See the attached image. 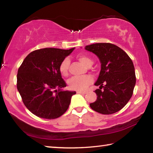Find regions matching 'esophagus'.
Segmentation results:
<instances>
[{
	"label": "esophagus",
	"instance_id": "obj_1",
	"mask_svg": "<svg viewBox=\"0 0 153 153\" xmlns=\"http://www.w3.org/2000/svg\"><path fill=\"white\" fill-rule=\"evenodd\" d=\"M77 94H86V92L85 91H77Z\"/></svg>",
	"mask_w": 153,
	"mask_h": 153
}]
</instances>
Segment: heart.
I'll use <instances>...</instances> for the list:
<instances>
[{
  "mask_svg": "<svg viewBox=\"0 0 153 153\" xmlns=\"http://www.w3.org/2000/svg\"><path fill=\"white\" fill-rule=\"evenodd\" d=\"M77 59L84 64L85 66L90 67L92 65V60L86 55H78ZM69 60L68 59H65L60 64L59 70L63 76H67L69 73ZM93 81L92 77L86 75L84 76H74L69 80L68 84L70 88L76 90H84L91 84Z\"/></svg>",
  "mask_w": 153,
  "mask_h": 153,
  "instance_id": "obj_1",
  "label": "heart"
}]
</instances>
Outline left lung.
<instances>
[{"instance_id": "left-lung-1", "label": "left lung", "mask_w": 153, "mask_h": 153, "mask_svg": "<svg viewBox=\"0 0 153 153\" xmlns=\"http://www.w3.org/2000/svg\"><path fill=\"white\" fill-rule=\"evenodd\" d=\"M85 49L95 54L101 63L94 84L100 86L94 91L97 98L90 103V107L104 115L117 112L133 94L136 78L132 61L125 51L111 43L93 44L86 46Z\"/></svg>"}]
</instances>
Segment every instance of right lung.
Wrapping results in <instances>:
<instances>
[{"label": "right lung", "mask_w": 153, "mask_h": 153, "mask_svg": "<svg viewBox=\"0 0 153 153\" xmlns=\"http://www.w3.org/2000/svg\"><path fill=\"white\" fill-rule=\"evenodd\" d=\"M69 50L45 48L30 53L17 75V88L25 107L40 118L53 120L66 112L75 91L62 90L67 84L59 70Z\"/></svg>", "instance_id": "right-lung-1"}]
</instances>
